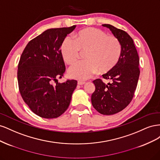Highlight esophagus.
I'll return each mask as SVG.
<instances>
[{"label": "esophagus", "instance_id": "esophagus-1", "mask_svg": "<svg viewBox=\"0 0 160 160\" xmlns=\"http://www.w3.org/2000/svg\"><path fill=\"white\" fill-rule=\"evenodd\" d=\"M77 84H78L79 85H83L85 84V82L82 81H79L78 82H77Z\"/></svg>", "mask_w": 160, "mask_h": 160}]
</instances>
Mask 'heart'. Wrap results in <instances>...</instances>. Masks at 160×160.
Listing matches in <instances>:
<instances>
[{
  "instance_id": "1",
  "label": "heart",
  "mask_w": 160,
  "mask_h": 160,
  "mask_svg": "<svg viewBox=\"0 0 160 160\" xmlns=\"http://www.w3.org/2000/svg\"><path fill=\"white\" fill-rule=\"evenodd\" d=\"M75 41L67 38L61 45L64 61L72 65L78 60L80 52H85V61L71 67L69 75L78 80H86L99 71L106 73L118 64L122 53V45L117 37L107 35L99 28L88 27L75 34Z\"/></svg>"
}]
</instances>
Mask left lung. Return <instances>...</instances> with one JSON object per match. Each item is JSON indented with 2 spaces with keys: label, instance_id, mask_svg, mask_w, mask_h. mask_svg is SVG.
Instances as JSON below:
<instances>
[{
  "label": "left lung",
  "instance_id": "8db88e82",
  "mask_svg": "<svg viewBox=\"0 0 160 160\" xmlns=\"http://www.w3.org/2000/svg\"><path fill=\"white\" fill-rule=\"evenodd\" d=\"M117 37L122 45V53L114 68L103 75L112 83L105 84L101 79L93 81L95 90L91 103L99 113L110 115L122 111L132 101L139 76V59L133 41L128 34L111 25H102Z\"/></svg>",
  "mask_w": 160,
  "mask_h": 160
}]
</instances>
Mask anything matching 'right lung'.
Segmentation results:
<instances>
[{"label":"right lung","mask_w":160,"mask_h":160,"mask_svg":"<svg viewBox=\"0 0 160 160\" xmlns=\"http://www.w3.org/2000/svg\"><path fill=\"white\" fill-rule=\"evenodd\" d=\"M75 26L50 28L27 45L18 66L19 91L33 113L42 118L59 117L69 108L77 81L58 83L65 67L61 47ZM54 81L57 83L53 85Z\"/></svg>","instance_id":"obj_1"}]
</instances>
